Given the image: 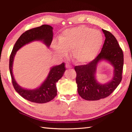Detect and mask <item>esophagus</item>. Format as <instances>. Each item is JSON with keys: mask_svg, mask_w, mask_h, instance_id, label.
<instances>
[{"mask_svg": "<svg viewBox=\"0 0 132 132\" xmlns=\"http://www.w3.org/2000/svg\"><path fill=\"white\" fill-rule=\"evenodd\" d=\"M65 67H66V68H67V69H70V68H71V66L70 65L68 64H66Z\"/></svg>", "mask_w": 132, "mask_h": 132, "instance_id": "1", "label": "esophagus"}]
</instances>
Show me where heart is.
<instances>
[{
	"instance_id": "heart-1",
	"label": "heart",
	"mask_w": 132,
	"mask_h": 132,
	"mask_svg": "<svg viewBox=\"0 0 132 132\" xmlns=\"http://www.w3.org/2000/svg\"><path fill=\"white\" fill-rule=\"evenodd\" d=\"M103 43V36L98 30L85 26L67 29L59 38V42H54L53 48L58 55H65L71 50V56L79 63L92 61L97 55Z\"/></svg>"
}]
</instances>
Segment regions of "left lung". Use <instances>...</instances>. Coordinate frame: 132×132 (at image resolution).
Masks as SVG:
<instances>
[{
  "label": "left lung",
  "mask_w": 132,
  "mask_h": 132,
  "mask_svg": "<svg viewBox=\"0 0 132 132\" xmlns=\"http://www.w3.org/2000/svg\"><path fill=\"white\" fill-rule=\"evenodd\" d=\"M102 31L106 38L101 52L87 64L74 67L78 94L86 100H98L109 96L117 88L122 79L124 62L122 50L110 32L103 29ZM101 60H106L114 67L113 79L105 85L98 83L94 76L97 64Z\"/></svg>",
  "instance_id": "left-lung-1"
}]
</instances>
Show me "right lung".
Segmentation results:
<instances>
[{"mask_svg":"<svg viewBox=\"0 0 132 132\" xmlns=\"http://www.w3.org/2000/svg\"><path fill=\"white\" fill-rule=\"evenodd\" d=\"M53 27L48 25L27 30L23 33L16 42L12 50L9 59V70L11 81L15 91L21 96L31 102L43 103L51 101L57 96L56 82L63 75L65 70V63L53 67L48 75L38 88L35 90H27L22 88L16 82L13 74V64L16 52L26 44L34 41H42L49 47L53 39Z\"/></svg>","mask_w":132,"mask_h":132,"instance_id":"add662e5","label":"right lung"}]
</instances>
